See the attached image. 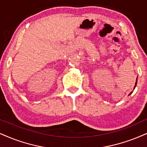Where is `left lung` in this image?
Returning a JSON list of instances; mask_svg holds the SVG:
<instances>
[{
  "label": "left lung",
  "mask_w": 147,
  "mask_h": 147,
  "mask_svg": "<svg viewBox=\"0 0 147 147\" xmlns=\"http://www.w3.org/2000/svg\"><path fill=\"white\" fill-rule=\"evenodd\" d=\"M136 84H137V78H136V84H135V86H134V88H135L136 86ZM131 93H132V92H131ZM131 93H130V94H131ZM130 94H129V95H130Z\"/></svg>",
  "instance_id": "obj_1"
}]
</instances>
